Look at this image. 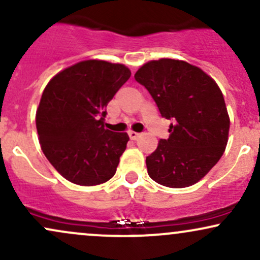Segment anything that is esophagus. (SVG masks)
Returning a JSON list of instances; mask_svg holds the SVG:
<instances>
[{
  "instance_id": "34e87169",
  "label": "esophagus",
  "mask_w": 260,
  "mask_h": 260,
  "mask_svg": "<svg viewBox=\"0 0 260 260\" xmlns=\"http://www.w3.org/2000/svg\"><path fill=\"white\" fill-rule=\"evenodd\" d=\"M128 136H129V138L132 140H137L140 137V134L137 133V132H133V131H131V132H128Z\"/></svg>"
}]
</instances>
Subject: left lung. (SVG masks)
Wrapping results in <instances>:
<instances>
[{"label": "left lung", "instance_id": "8db88e82", "mask_svg": "<svg viewBox=\"0 0 260 260\" xmlns=\"http://www.w3.org/2000/svg\"><path fill=\"white\" fill-rule=\"evenodd\" d=\"M150 92L161 116L172 120L169 139H160L147 157L151 180L170 188L201 181L225 151L230 117L219 85L186 61L160 58L134 74Z\"/></svg>", "mask_w": 260, "mask_h": 260}]
</instances>
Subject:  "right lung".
<instances>
[{"instance_id": "right-lung-1", "label": "right lung", "mask_w": 260, "mask_h": 260, "mask_svg": "<svg viewBox=\"0 0 260 260\" xmlns=\"http://www.w3.org/2000/svg\"><path fill=\"white\" fill-rule=\"evenodd\" d=\"M129 77L124 64L86 59L64 68L45 86L35 116L39 142L66 180L96 186L116 174L129 137L106 129L104 117Z\"/></svg>"}]
</instances>
